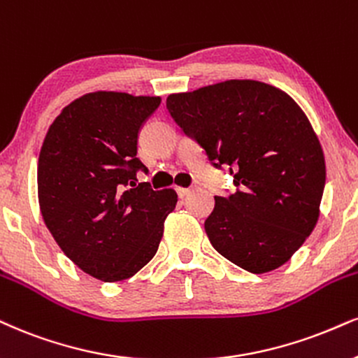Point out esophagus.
Returning a JSON list of instances; mask_svg holds the SVG:
<instances>
[{
	"mask_svg": "<svg viewBox=\"0 0 358 358\" xmlns=\"http://www.w3.org/2000/svg\"><path fill=\"white\" fill-rule=\"evenodd\" d=\"M191 191H192V187H178V196L179 197H186Z\"/></svg>",
	"mask_w": 358,
	"mask_h": 358,
	"instance_id": "esophagus-1",
	"label": "esophagus"
}]
</instances>
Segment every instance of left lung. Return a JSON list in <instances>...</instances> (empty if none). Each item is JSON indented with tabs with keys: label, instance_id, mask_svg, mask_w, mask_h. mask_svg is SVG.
<instances>
[{
	"label": "left lung",
	"instance_id": "1",
	"mask_svg": "<svg viewBox=\"0 0 358 358\" xmlns=\"http://www.w3.org/2000/svg\"><path fill=\"white\" fill-rule=\"evenodd\" d=\"M166 106L234 178L236 192L215 196L204 222L214 249L252 273L284 266L314 231L325 187L324 151L306 113L252 79L171 94Z\"/></svg>",
	"mask_w": 358,
	"mask_h": 358
}]
</instances>
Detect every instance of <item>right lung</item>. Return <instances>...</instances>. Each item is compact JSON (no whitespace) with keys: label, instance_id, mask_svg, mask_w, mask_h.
Instances as JSON below:
<instances>
[{"label":"right lung","instance_id":"obj_1","mask_svg":"<svg viewBox=\"0 0 358 358\" xmlns=\"http://www.w3.org/2000/svg\"><path fill=\"white\" fill-rule=\"evenodd\" d=\"M161 104L157 96L98 91L61 111L43 141L38 199L61 250L104 282L129 279L157 252L174 189L138 182L148 172L138 136Z\"/></svg>","mask_w":358,"mask_h":358}]
</instances>
